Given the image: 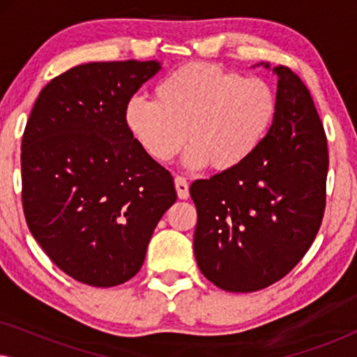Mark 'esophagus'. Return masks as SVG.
<instances>
[{"mask_svg": "<svg viewBox=\"0 0 357 357\" xmlns=\"http://www.w3.org/2000/svg\"><path fill=\"white\" fill-rule=\"evenodd\" d=\"M175 190H177L180 199H187L190 197L188 182L183 177H175Z\"/></svg>", "mask_w": 357, "mask_h": 357, "instance_id": "34e87169", "label": "esophagus"}]
</instances>
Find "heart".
<instances>
[{
  "label": "heart",
  "mask_w": 357,
  "mask_h": 357,
  "mask_svg": "<svg viewBox=\"0 0 357 357\" xmlns=\"http://www.w3.org/2000/svg\"><path fill=\"white\" fill-rule=\"evenodd\" d=\"M154 94L155 100H128L126 128L158 162H169L188 141L183 164L190 169H238L257 153L276 116L270 82L208 63L177 68Z\"/></svg>",
  "instance_id": "b5f03b06"
}]
</instances>
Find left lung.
<instances>
[{
    "instance_id": "left-lung-1",
    "label": "left lung",
    "mask_w": 357,
    "mask_h": 357,
    "mask_svg": "<svg viewBox=\"0 0 357 357\" xmlns=\"http://www.w3.org/2000/svg\"><path fill=\"white\" fill-rule=\"evenodd\" d=\"M273 73L276 116L257 153L190 187L198 213L195 258L204 278L229 292L260 291L284 278L310 248L325 213L324 125L301 77L287 66Z\"/></svg>"
}]
</instances>
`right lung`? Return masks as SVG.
Instances as JSON below:
<instances>
[{
    "mask_svg": "<svg viewBox=\"0 0 357 357\" xmlns=\"http://www.w3.org/2000/svg\"><path fill=\"white\" fill-rule=\"evenodd\" d=\"M158 61H96L53 77L22 136V208L29 231L73 280L128 281L177 199L167 169L141 149L125 107Z\"/></svg>",
    "mask_w": 357,
    "mask_h": 357,
    "instance_id": "right-lung-1",
    "label": "right lung"
}]
</instances>
